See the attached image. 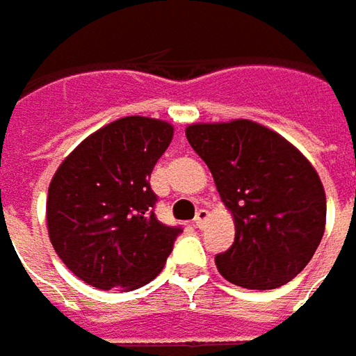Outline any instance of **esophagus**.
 I'll use <instances>...</instances> for the list:
<instances>
[{"label":"esophagus","instance_id":"obj_1","mask_svg":"<svg viewBox=\"0 0 356 356\" xmlns=\"http://www.w3.org/2000/svg\"><path fill=\"white\" fill-rule=\"evenodd\" d=\"M208 218H210V213H208V210L200 208L198 212H196V218H194V226H196V227H204V224L208 222Z\"/></svg>","mask_w":356,"mask_h":356}]
</instances>
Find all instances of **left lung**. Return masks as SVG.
Listing matches in <instances>:
<instances>
[{
  "label": "left lung",
  "instance_id": "8db88e82",
  "mask_svg": "<svg viewBox=\"0 0 356 356\" xmlns=\"http://www.w3.org/2000/svg\"><path fill=\"white\" fill-rule=\"evenodd\" d=\"M186 138L212 172L236 222L218 271L245 289H275L301 273L321 243L327 200L293 144L252 120L192 124Z\"/></svg>",
  "mask_w": 356,
  "mask_h": 356
}]
</instances>
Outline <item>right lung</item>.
Returning <instances> with one entry per match:
<instances>
[{
	"mask_svg": "<svg viewBox=\"0 0 356 356\" xmlns=\"http://www.w3.org/2000/svg\"><path fill=\"white\" fill-rule=\"evenodd\" d=\"M164 120L124 117L76 146L55 172L47 227L61 261L97 289H136L172 253L180 226L154 213L150 174L172 140Z\"/></svg>",
	"mask_w": 356,
	"mask_h": 356,
	"instance_id": "obj_1",
	"label": "right lung"
}]
</instances>
